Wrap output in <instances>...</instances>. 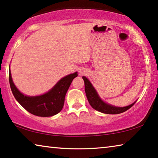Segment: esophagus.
Here are the masks:
<instances>
[{"label": "esophagus", "instance_id": "obj_1", "mask_svg": "<svg viewBox=\"0 0 158 158\" xmlns=\"http://www.w3.org/2000/svg\"><path fill=\"white\" fill-rule=\"evenodd\" d=\"M81 74H83V72H81Z\"/></svg>", "mask_w": 158, "mask_h": 158}]
</instances>
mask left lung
Segmentation results:
<instances>
[{"label": "left lung", "mask_w": 158, "mask_h": 158, "mask_svg": "<svg viewBox=\"0 0 158 158\" xmlns=\"http://www.w3.org/2000/svg\"><path fill=\"white\" fill-rule=\"evenodd\" d=\"M84 81V85H85V92H86V95L88 99V101L91 105V106L93 108L96 110L102 112V113L106 114H116L122 113L125 111H127V110L134 106L135 104L134 102V103L129 105L128 106L126 107H115L111 105H109L102 101V100L100 98L98 95L96 89L94 88V86H92L91 82L89 81V80L86 78V77H82Z\"/></svg>", "instance_id": "1"}]
</instances>
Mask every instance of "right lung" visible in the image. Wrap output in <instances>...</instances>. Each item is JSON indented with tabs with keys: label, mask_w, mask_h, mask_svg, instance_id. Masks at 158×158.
Segmentation results:
<instances>
[{
	"label": "right lung",
	"mask_w": 158,
	"mask_h": 158,
	"mask_svg": "<svg viewBox=\"0 0 158 158\" xmlns=\"http://www.w3.org/2000/svg\"><path fill=\"white\" fill-rule=\"evenodd\" d=\"M77 76V72L67 75L60 80L48 92L38 96H27L22 94L12 81L10 69L9 82L12 94L26 110L39 117H51L62 110L67 90L72 80Z\"/></svg>",
	"instance_id": "right-lung-1"
}]
</instances>
